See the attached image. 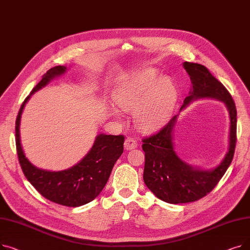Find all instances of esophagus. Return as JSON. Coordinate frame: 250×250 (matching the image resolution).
<instances>
[{
	"instance_id": "34e87169",
	"label": "esophagus",
	"mask_w": 250,
	"mask_h": 250,
	"mask_svg": "<svg viewBox=\"0 0 250 250\" xmlns=\"http://www.w3.org/2000/svg\"><path fill=\"white\" fill-rule=\"evenodd\" d=\"M138 147V142L132 137H127L125 142V150H132Z\"/></svg>"
}]
</instances>
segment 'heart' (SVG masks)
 I'll list each match as a JSON object with an SVG mask.
<instances>
[{
	"label": "heart",
	"instance_id": "1",
	"mask_svg": "<svg viewBox=\"0 0 250 250\" xmlns=\"http://www.w3.org/2000/svg\"><path fill=\"white\" fill-rule=\"evenodd\" d=\"M175 85L154 70L136 73L118 89L115 101L124 110H134L138 127L151 133L162 127L177 101Z\"/></svg>",
	"mask_w": 250,
	"mask_h": 250
}]
</instances>
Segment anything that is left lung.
<instances>
[{
	"instance_id": "obj_1",
	"label": "left lung",
	"mask_w": 250,
	"mask_h": 250,
	"mask_svg": "<svg viewBox=\"0 0 250 250\" xmlns=\"http://www.w3.org/2000/svg\"><path fill=\"white\" fill-rule=\"evenodd\" d=\"M183 67L190 77L192 89L180 110L199 98L223 101L230 114V142L229 150L220 165L213 170H201L183 162L174 151L172 133L177 115L158 133L143 139L142 148L145 152L144 182L157 198L169 204L195 202L211 192L230 166L237 141V110L229 91L205 65L185 62Z\"/></svg>"
}]
</instances>
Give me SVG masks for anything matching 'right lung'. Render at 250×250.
<instances>
[{
	"label": "right lung",
	"instance_id": "1",
	"mask_svg": "<svg viewBox=\"0 0 250 250\" xmlns=\"http://www.w3.org/2000/svg\"><path fill=\"white\" fill-rule=\"evenodd\" d=\"M63 65L48 70L25 98L19 109L15 135L20 166L27 180L48 201L65 207H80L97 198L110 176L111 170L124 152L123 135L97 136L94 145L84 158L75 166L62 171H47L33 166L26 158L20 143V120L26 102L37 90L44 87L52 79L65 72Z\"/></svg>",
	"mask_w": 250,
	"mask_h": 250
}]
</instances>
